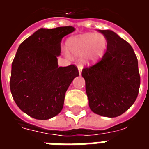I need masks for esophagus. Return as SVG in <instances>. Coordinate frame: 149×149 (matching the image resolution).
Instances as JSON below:
<instances>
[{
	"label": "esophagus",
	"instance_id": "34e87169",
	"mask_svg": "<svg viewBox=\"0 0 149 149\" xmlns=\"http://www.w3.org/2000/svg\"><path fill=\"white\" fill-rule=\"evenodd\" d=\"M78 72H79V74L81 75V72H82V67L78 66Z\"/></svg>",
	"mask_w": 149,
	"mask_h": 149
}]
</instances>
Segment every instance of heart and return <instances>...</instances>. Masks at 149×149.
I'll list each match as a JSON object with an SVG mask.
<instances>
[{
	"instance_id": "obj_1",
	"label": "heart",
	"mask_w": 149,
	"mask_h": 149,
	"mask_svg": "<svg viewBox=\"0 0 149 149\" xmlns=\"http://www.w3.org/2000/svg\"><path fill=\"white\" fill-rule=\"evenodd\" d=\"M67 47L72 56H83L82 61L84 65H93L104 57L108 40L103 34L84 33L70 37L67 40Z\"/></svg>"
}]
</instances>
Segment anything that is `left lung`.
<instances>
[{
    "instance_id": "1",
    "label": "left lung",
    "mask_w": 149,
    "mask_h": 149,
    "mask_svg": "<svg viewBox=\"0 0 149 149\" xmlns=\"http://www.w3.org/2000/svg\"><path fill=\"white\" fill-rule=\"evenodd\" d=\"M108 40L105 54L95 65L82 70L90 109L105 117H116L133 104L141 77L133 49L113 31L99 30Z\"/></svg>"
}]
</instances>
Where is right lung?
<instances>
[{
  "label": "right lung",
  "mask_w": 149,
  "mask_h": 149,
  "mask_svg": "<svg viewBox=\"0 0 149 149\" xmlns=\"http://www.w3.org/2000/svg\"><path fill=\"white\" fill-rule=\"evenodd\" d=\"M75 31L72 26L41 28L21 43L12 64L10 90L19 109L37 120L58 115L65 93L79 76L73 65L58 67L63 37Z\"/></svg>",
  "instance_id": "right-lung-1"
}]
</instances>
